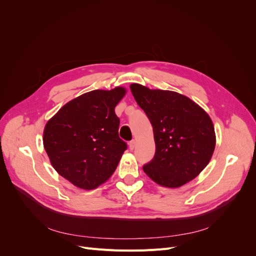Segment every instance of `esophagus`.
Wrapping results in <instances>:
<instances>
[{
  "label": "esophagus",
  "mask_w": 256,
  "mask_h": 256,
  "mask_svg": "<svg viewBox=\"0 0 256 256\" xmlns=\"http://www.w3.org/2000/svg\"><path fill=\"white\" fill-rule=\"evenodd\" d=\"M136 140H131V141L129 142V148H130L131 150H134V147H136Z\"/></svg>",
  "instance_id": "1"
}]
</instances>
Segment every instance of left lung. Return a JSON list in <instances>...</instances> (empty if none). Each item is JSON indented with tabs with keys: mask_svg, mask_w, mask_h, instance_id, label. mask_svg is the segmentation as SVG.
Here are the masks:
<instances>
[{
	"mask_svg": "<svg viewBox=\"0 0 256 256\" xmlns=\"http://www.w3.org/2000/svg\"><path fill=\"white\" fill-rule=\"evenodd\" d=\"M138 106L148 118L156 143L154 158L143 166L157 184L177 188L196 178L210 160L216 146L212 122L191 99L172 90L130 85Z\"/></svg>",
	"mask_w": 256,
	"mask_h": 256,
	"instance_id": "1",
	"label": "left lung"
}]
</instances>
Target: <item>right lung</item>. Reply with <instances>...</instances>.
<instances>
[{"mask_svg":"<svg viewBox=\"0 0 256 256\" xmlns=\"http://www.w3.org/2000/svg\"><path fill=\"white\" fill-rule=\"evenodd\" d=\"M125 88L95 90L72 99L47 122L44 146L56 171L76 187L95 189L109 180L127 150L118 136L115 106Z\"/></svg>","mask_w":256,"mask_h":256,"instance_id":"obj_1","label":"right lung"}]
</instances>
